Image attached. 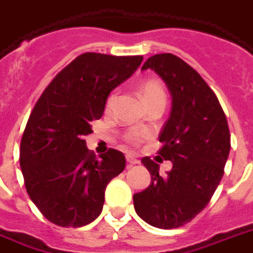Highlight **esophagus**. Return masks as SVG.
I'll use <instances>...</instances> for the list:
<instances>
[{
  "label": "esophagus",
  "mask_w": 253,
  "mask_h": 253,
  "mask_svg": "<svg viewBox=\"0 0 253 253\" xmlns=\"http://www.w3.org/2000/svg\"><path fill=\"white\" fill-rule=\"evenodd\" d=\"M126 160H127V164H128V166H131V165H136V164H139V161L136 160L135 157L134 155H127L126 157Z\"/></svg>",
  "instance_id": "obj_1"
}]
</instances>
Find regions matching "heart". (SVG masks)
I'll return each mask as SVG.
<instances>
[{
	"label": "heart",
	"instance_id": "1",
	"mask_svg": "<svg viewBox=\"0 0 253 253\" xmlns=\"http://www.w3.org/2000/svg\"><path fill=\"white\" fill-rule=\"evenodd\" d=\"M139 92L142 95V99H143V102L149 103L151 100H154V99L158 98H165V91L162 88V85L158 80L155 79H149L143 82L141 84V87H139ZM115 100V92H111L108 95L107 98V107L112 106V103ZM145 138V134L143 132H132L128 135V141L131 142V143H138V142H141L142 139Z\"/></svg>",
	"mask_w": 253,
	"mask_h": 253
}]
</instances>
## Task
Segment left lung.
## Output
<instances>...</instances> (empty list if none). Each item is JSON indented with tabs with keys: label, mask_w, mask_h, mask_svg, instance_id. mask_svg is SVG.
Instances as JSON below:
<instances>
[{
	"label": "left lung",
	"mask_w": 253,
	"mask_h": 253,
	"mask_svg": "<svg viewBox=\"0 0 253 253\" xmlns=\"http://www.w3.org/2000/svg\"><path fill=\"white\" fill-rule=\"evenodd\" d=\"M142 69L158 74L171 96L158 154L173 168L161 175L160 165L142 158L151 182L134 194V208L147 224L173 229L192 221L211 201L231 150L229 127L214 92L184 60L161 53L146 60Z\"/></svg>",
	"instance_id": "8db88e82"
}]
</instances>
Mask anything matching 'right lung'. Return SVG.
Returning <instances> with one entry per match:
<instances>
[{
    "label": "right lung",
    "mask_w": 253,
    "mask_h": 253,
    "mask_svg": "<svg viewBox=\"0 0 253 253\" xmlns=\"http://www.w3.org/2000/svg\"><path fill=\"white\" fill-rule=\"evenodd\" d=\"M142 56L83 53L49 83L28 119L20 166L31 200L59 226L79 228L102 213L104 190L126 168L122 151L96 158L84 136L100 119L110 92L141 65Z\"/></svg>",
    "instance_id": "1"
}]
</instances>
